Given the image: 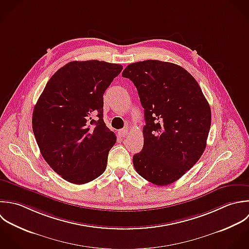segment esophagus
<instances>
[{"instance_id": "34e87169", "label": "esophagus", "mask_w": 249, "mask_h": 249, "mask_svg": "<svg viewBox=\"0 0 249 249\" xmlns=\"http://www.w3.org/2000/svg\"><path fill=\"white\" fill-rule=\"evenodd\" d=\"M118 135H119V137L124 138L128 135V130L127 129H121V130L118 131Z\"/></svg>"}]
</instances>
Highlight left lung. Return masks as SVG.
Segmentation results:
<instances>
[{
  "mask_svg": "<svg viewBox=\"0 0 249 249\" xmlns=\"http://www.w3.org/2000/svg\"><path fill=\"white\" fill-rule=\"evenodd\" d=\"M122 76L135 84L145 125L143 147L133 156L147 181L169 185L201 158L207 146L212 111L196 79L182 67L158 60L129 64Z\"/></svg>",
  "mask_w": 249,
  "mask_h": 249,
  "instance_id": "8db88e82",
  "label": "left lung"
}]
</instances>
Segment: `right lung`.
<instances>
[{
  "label": "right lung",
  "instance_id": "1",
  "mask_svg": "<svg viewBox=\"0 0 249 249\" xmlns=\"http://www.w3.org/2000/svg\"><path fill=\"white\" fill-rule=\"evenodd\" d=\"M122 69L98 60L70 62L51 76L34 107L32 126L39 151L71 183L90 182L107 168L116 136L103 119V96Z\"/></svg>",
  "mask_w": 249,
  "mask_h": 249
}]
</instances>
